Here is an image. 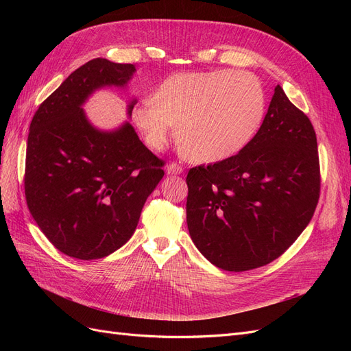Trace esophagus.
Masks as SVG:
<instances>
[{"instance_id": "34e87169", "label": "esophagus", "mask_w": 351, "mask_h": 351, "mask_svg": "<svg viewBox=\"0 0 351 351\" xmlns=\"http://www.w3.org/2000/svg\"><path fill=\"white\" fill-rule=\"evenodd\" d=\"M165 171H167V174H174V176H177V174H182V173H183V167L176 164V162H169V164L167 165V168H165Z\"/></svg>"}]
</instances>
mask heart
I'll return each mask as SVG.
<instances>
[{"label":"heart","instance_id":"heart-1","mask_svg":"<svg viewBox=\"0 0 351 351\" xmlns=\"http://www.w3.org/2000/svg\"><path fill=\"white\" fill-rule=\"evenodd\" d=\"M267 112L262 82L249 71L178 73L142 101L132 120L152 149H162L178 125L184 154L197 162L237 155L258 133Z\"/></svg>","mask_w":351,"mask_h":351}]
</instances>
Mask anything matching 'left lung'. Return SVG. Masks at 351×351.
Wrapping results in <instances>:
<instances>
[{"mask_svg": "<svg viewBox=\"0 0 351 351\" xmlns=\"http://www.w3.org/2000/svg\"><path fill=\"white\" fill-rule=\"evenodd\" d=\"M187 228L215 267L249 271L289 249L319 199L317 142L307 115L275 86L258 133L237 155L187 174Z\"/></svg>", "mask_w": 351, "mask_h": 351, "instance_id": "obj_1", "label": "left lung"}]
</instances>
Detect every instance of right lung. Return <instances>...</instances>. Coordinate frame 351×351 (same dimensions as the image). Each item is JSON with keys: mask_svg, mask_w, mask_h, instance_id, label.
<instances>
[{"mask_svg": "<svg viewBox=\"0 0 351 351\" xmlns=\"http://www.w3.org/2000/svg\"><path fill=\"white\" fill-rule=\"evenodd\" d=\"M133 64L95 58L73 71L40 104L29 127L25 195L47 239L67 256H108L129 241L164 162L124 121L95 127L83 105L105 88H127ZM137 99L127 105L132 117Z\"/></svg>", "mask_w": 351, "mask_h": 351, "instance_id": "add662e5", "label": "right lung"}]
</instances>
